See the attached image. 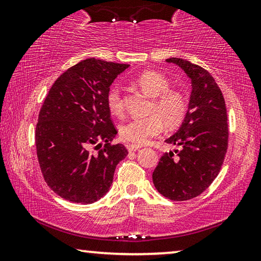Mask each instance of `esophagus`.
Returning a JSON list of instances; mask_svg holds the SVG:
<instances>
[{
    "label": "esophagus",
    "mask_w": 261,
    "mask_h": 261,
    "mask_svg": "<svg viewBox=\"0 0 261 261\" xmlns=\"http://www.w3.org/2000/svg\"><path fill=\"white\" fill-rule=\"evenodd\" d=\"M126 147H127V151H129V152H135V151H137V149H139L141 146H140V145L129 144Z\"/></svg>",
    "instance_id": "34e87169"
}]
</instances>
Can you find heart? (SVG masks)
Listing matches in <instances>:
<instances>
[{"label":"heart","instance_id":"b5f03b06","mask_svg":"<svg viewBox=\"0 0 261 261\" xmlns=\"http://www.w3.org/2000/svg\"><path fill=\"white\" fill-rule=\"evenodd\" d=\"M136 84L147 95L153 98L149 115L143 118H132L120 126V136L123 140L134 144H145L160 135L163 124L168 129L179 126L189 113V100L182 91L171 90V84L165 74L153 70L141 72L136 78ZM108 110L115 116L124 113L122 90L115 84L106 95Z\"/></svg>","mask_w":261,"mask_h":261}]
</instances>
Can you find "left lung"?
Masks as SVG:
<instances>
[{
	"label": "left lung",
	"instance_id": "8db88e82",
	"mask_svg": "<svg viewBox=\"0 0 261 261\" xmlns=\"http://www.w3.org/2000/svg\"><path fill=\"white\" fill-rule=\"evenodd\" d=\"M167 62L184 70L192 91L187 118L166 140L178 149L163 154L152 178L163 197L183 201L201 194L220 173L228 148L227 108L222 92L207 70L177 57Z\"/></svg>",
	"mask_w": 261,
	"mask_h": 261
}]
</instances>
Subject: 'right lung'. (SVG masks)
Returning <instances> with one entry per match:
<instances>
[{
	"label": "right lung",
	"instance_id": "add662e5",
	"mask_svg": "<svg viewBox=\"0 0 261 261\" xmlns=\"http://www.w3.org/2000/svg\"><path fill=\"white\" fill-rule=\"evenodd\" d=\"M127 67L84 60L56 79L43 101L35 127L38 161L48 187L65 200L102 198L127 155L124 145L110 143L117 130L106 103L110 85Z\"/></svg>",
	"mask_w": 261,
	"mask_h": 261
}]
</instances>
